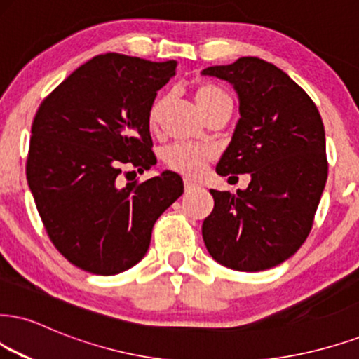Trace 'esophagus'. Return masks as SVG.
Here are the masks:
<instances>
[{
    "label": "esophagus",
    "instance_id": "1",
    "mask_svg": "<svg viewBox=\"0 0 359 359\" xmlns=\"http://www.w3.org/2000/svg\"><path fill=\"white\" fill-rule=\"evenodd\" d=\"M194 188H198V183L196 181H191V180H184V189H187V191H191V189H194Z\"/></svg>",
    "mask_w": 359,
    "mask_h": 359
}]
</instances>
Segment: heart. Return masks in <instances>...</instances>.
I'll return each mask as SVG.
<instances>
[{
	"label": "heart",
	"mask_w": 359,
	"mask_h": 359,
	"mask_svg": "<svg viewBox=\"0 0 359 359\" xmlns=\"http://www.w3.org/2000/svg\"><path fill=\"white\" fill-rule=\"evenodd\" d=\"M221 101H231V98H229L226 91H223L218 86L200 85L194 90V103H196L201 114L221 103ZM165 98L158 100L156 103L151 106V111H149V126L156 128L159 125V119H161V114L165 111ZM211 156H213V151H211L210 148H206V146L180 143L172 144L166 149L165 161L172 171L196 178V176H200L203 170H205L206 163L210 161Z\"/></svg>",
	"instance_id": "b5f03b06"
}]
</instances>
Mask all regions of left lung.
Returning a JSON list of instances; mask_svg holds the SVG:
<instances>
[{"label": "left lung", "mask_w": 359, "mask_h": 359, "mask_svg": "<svg viewBox=\"0 0 359 359\" xmlns=\"http://www.w3.org/2000/svg\"><path fill=\"white\" fill-rule=\"evenodd\" d=\"M201 74L228 81L240 101L216 172L251 176L236 193L211 189L203 240L223 266L263 271L293 256L311 229L328 178L325 126L311 98L268 61L245 56Z\"/></svg>", "instance_id": "1"}]
</instances>
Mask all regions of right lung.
<instances>
[{
    "label": "right lung",
    "instance_id": "1",
    "mask_svg": "<svg viewBox=\"0 0 359 359\" xmlns=\"http://www.w3.org/2000/svg\"><path fill=\"white\" fill-rule=\"evenodd\" d=\"M176 61L95 56L39 106L28 187L53 245L74 266L111 276L143 259L156 219L183 194L178 172L118 184L123 165H156L149 111Z\"/></svg>",
    "mask_w": 359,
    "mask_h": 359
}]
</instances>
